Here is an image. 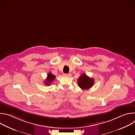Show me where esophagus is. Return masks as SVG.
<instances>
[{
  "mask_svg": "<svg viewBox=\"0 0 135 135\" xmlns=\"http://www.w3.org/2000/svg\"><path fill=\"white\" fill-rule=\"evenodd\" d=\"M71 74H64V76L66 77H69L70 76Z\"/></svg>",
  "mask_w": 135,
  "mask_h": 135,
  "instance_id": "1",
  "label": "esophagus"
}]
</instances>
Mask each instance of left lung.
Listing matches in <instances>:
<instances>
[{
    "label": "left lung",
    "mask_w": 135,
    "mask_h": 135,
    "mask_svg": "<svg viewBox=\"0 0 135 135\" xmlns=\"http://www.w3.org/2000/svg\"><path fill=\"white\" fill-rule=\"evenodd\" d=\"M94 80L88 76L86 74H83L78 80L79 86L83 90H88L91 88L94 84Z\"/></svg>",
    "instance_id": "1"
}]
</instances>
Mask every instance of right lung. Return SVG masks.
<instances>
[{
	"mask_svg": "<svg viewBox=\"0 0 135 135\" xmlns=\"http://www.w3.org/2000/svg\"><path fill=\"white\" fill-rule=\"evenodd\" d=\"M55 78V76L53 75L51 73H49L47 74V78L44 82L45 84L46 85H50L51 84V83L54 81Z\"/></svg>",
	"mask_w": 135,
	"mask_h": 135,
	"instance_id": "right-lung-1",
	"label": "right lung"
}]
</instances>
